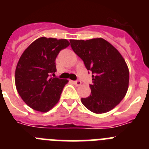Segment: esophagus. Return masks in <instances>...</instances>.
<instances>
[{
  "label": "esophagus",
  "instance_id": "1",
  "mask_svg": "<svg viewBox=\"0 0 149 149\" xmlns=\"http://www.w3.org/2000/svg\"><path fill=\"white\" fill-rule=\"evenodd\" d=\"M73 83L75 84L76 86H81V81H79V80H77V81H73Z\"/></svg>",
  "mask_w": 149,
  "mask_h": 149
}]
</instances>
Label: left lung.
Returning a JSON list of instances; mask_svg holds the SVG:
<instances>
[{
	"label": "left lung",
	"instance_id": "left-lung-1",
	"mask_svg": "<svg viewBox=\"0 0 149 149\" xmlns=\"http://www.w3.org/2000/svg\"><path fill=\"white\" fill-rule=\"evenodd\" d=\"M74 52L84 61L92 73L91 94L81 98L88 110L104 113L113 109L127 93L129 71L119 51L101 38L89 40H70Z\"/></svg>",
	"mask_w": 149,
	"mask_h": 149
}]
</instances>
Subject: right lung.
Segmentation results:
<instances>
[{"label":"right lung","mask_w":149,"mask_h":149,"mask_svg":"<svg viewBox=\"0 0 149 149\" xmlns=\"http://www.w3.org/2000/svg\"><path fill=\"white\" fill-rule=\"evenodd\" d=\"M69 45L66 39L41 37L21 56L15 69V86L22 100L33 110L48 112L60 100L68 80L51 75L56 72V56Z\"/></svg>","instance_id":"obj_1"}]
</instances>
